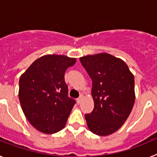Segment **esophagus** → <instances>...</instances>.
Returning a JSON list of instances; mask_svg holds the SVG:
<instances>
[{
    "label": "esophagus",
    "mask_w": 157,
    "mask_h": 157,
    "mask_svg": "<svg viewBox=\"0 0 157 157\" xmlns=\"http://www.w3.org/2000/svg\"><path fill=\"white\" fill-rule=\"evenodd\" d=\"M82 98H83V96L82 95H81L79 97V98H78L77 99V103L78 104V105H79V104H81V102H82Z\"/></svg>",
    "instance_id": "esophagus-1"
}]
</instances>
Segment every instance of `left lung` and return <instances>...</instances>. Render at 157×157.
<instances>
[{
    "label": "left lung",
    "mask_w": 157,
    "mask_h": 157,
    "mask_svg": "<svg viewBox=\"0 0 157 157\" xmlns=\"http://www.w3.org/2000/svg\"><path fill=\"white\" fill-rule=\"evenodd\" d=\"M80 61L92 79L94 109L85 115L88 128L97 135L113 134L134 106V75L123 59L106 52L82 56Z\"/></svg>",
    "instance_id": "8db88e82"
}]
</instances>
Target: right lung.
Segmentation results:
<instances>
[{
  "label": "right lung",
  "instance_id": "add662e5",
  "mask_svg": "<svg viewBox=\"0 0 157 157\" xmlns=\"http://www.w3.org/2000/svg\"><path fill=\"white\" fill-rule=\"evenodd\" d=\"M75 63V58L45 55L20 76L19 98L23 113L44 134H55L66 125L75 101L68 97L64 74Z\"/></svg>",
  "mask_w": 157,
  "mask_h": 157
}]
</instances>
